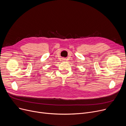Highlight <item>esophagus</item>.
Returning <instances> with one entry per match:
<instances>
[{
	"label": "esophagus",
	"mask_w": 126,
	"mask_h": 126,
	"mask_svg": "<svg viewBox=\"0 0 126 126\" xmlns=\"http://www.w3.org/2000/svg\"><path fill=\"white\" fill-rule=\"evenodd\" d=\"M65 60H66V59H65V58H63V62H64V61H65Z\"/></svg>",
	"instance_id": "34e87169"
}]
</instances>
